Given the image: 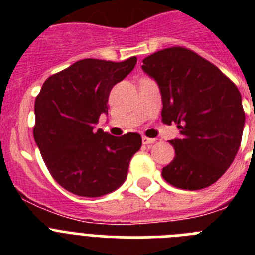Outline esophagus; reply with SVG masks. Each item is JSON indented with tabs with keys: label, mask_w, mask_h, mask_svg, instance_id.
<instances>
[{
	"label": "esophagus",
	"mask_w": 255,
	"mask_h": 255,
	"mask_svg": "<svg viewBox=\"0 0 255 255\" xmlns=\"http://www.w3.org/2000/svg\"><path fill=\"white\" fill-rule=\"evenodd\" d=\"M155 141V139H152V138H147V136H143V144H147V145H150V144H153Z\"/></svg>",
	"instance_id": "obj_1"
}]
</instances>
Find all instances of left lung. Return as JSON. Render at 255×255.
Instances as JSON below:
<instances>
[{
	"instance_id": "obj_1",
	"label": "left lung",
	"mask_w": 255,
	"mask_h": 255,
	"mask_svg": "<svg viewBox=\"0 0 255 255\" xmlns=\"http://www.w3.org/2000/svg\"><path fill=\"white\" fill-rule=\"evenodd\" d=\"M144 73L161 91L162 121L177 124L181 138L170 140L175 158L162 176L175 188L199 190L215 184L240 148L245 112L238 87L217 66L184 47L143 60Z\"/></svg>"
}]
</instances>
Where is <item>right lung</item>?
I'll list each match as a JSON object with an SVG mask.
<instances>
[{
    "mask_svg": "<svg viewBox=\"0 0 255 255\" xmlns=\"http://www.w3.org/2000/svg\"><path fill=\"white\" fill-rule=\"evenodd\" d=\"M136 57L121 62L84 58L49 76L35 98L34 140L52 177L79 197L112 193L128 176L141 136L120 138L96 130L108 112L115 84L129 75Z\"/></svg>",
    "mask_w": 255,
    "mask_h": 255,
    "instance_id": "add662e5",
    "label": "right lung"
}]
</instances>
